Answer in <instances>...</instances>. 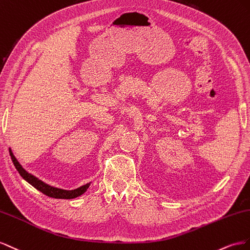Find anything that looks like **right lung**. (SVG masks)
I'll use <instances>...</instances> for the list:
<instances>
[{
  "mask_svg": "<svg viewBox=\"0 0 250 250\" xmlns=\"http://www.w3.org/2000/svg\"><path fill=\"white\" fill-rule=\"evenodd\" d=\"M9 153H10V157H11V160L13 162V165H14V167H16V168L18 169V172L20 173V175L22 176L27 182H29L33 188L39 189L40 191L42 192V194L48 196V197H52V198H56V199H73V198H76L78 196L83 195V192L87 190L90 187V183H88V184L83 185V187H81L80 188H76L74 190H65V189H61V188L50 187V185L39 180L38 178H35L31 174L26 172V170L22 167V166L20 165L16 157L13 156L11 149H9Z\"/></svg>",
  "mask_w": 250,
  "mask_h": 250,
  "instance_id": "right-lung-1",
  "label": "right lung"
}]
</instances>
